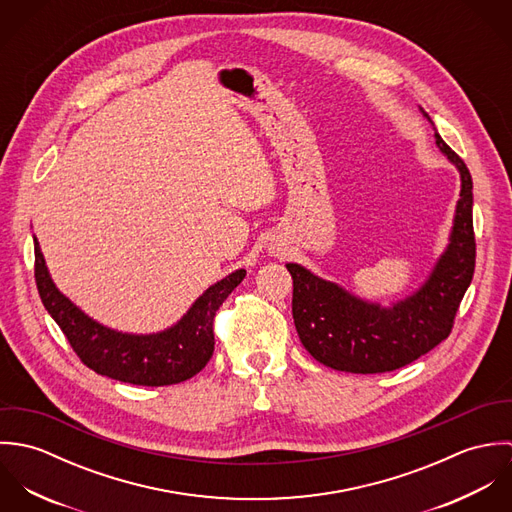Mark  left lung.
<instances>
[{
  "instance_id": "obj_1",
  "label": "left lung",
  "mask_w": 512,
  "mask_h": 512,
  "mask_svg": "<svg viewBox=\"0 0 512 512\" xmlns=\"http://www.w3.org/2000/svg\"><path fill=\"white\" fill-rule=\"evenodd\" d=\"M422 114L430 120L424 110ZM434 138L439 151L459 169L461 193L449 244L420 290L382 307L317 278L299 264H286L292 274L299 341L321 365L355 374L388 372L420 359L451 333L475 272L473 181L463 159L438 132Z\"/></svg>"
}]
</instances>
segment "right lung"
<instances>
[{
  "label": "right lung",
  "instance_id": "obj_1",
  "mask_svg": "<svg viewBox=\"0 0 512 512\" xmlns=\"http://www.w3.org/2000/svg\"><path fill=\"white\" fill-rule=\"evenodd\" d=\"M35 242V282L45 309L63 329L78 359L94 372L138 386H167L201 372L215 351L213 321L222 301L244 280L236 270L197 297L169 329L149 335L122 333L88 317L57 290Z\"/></svg>",
  "mask_w": 512,
  "mask_h": 512
}]
</instances>
